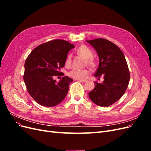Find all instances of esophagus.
<instances>
[{"label": "esophagus", "mask_w": 151, "mask_h": 151, "mask_svg": "<svg viewBox=\"0 0 151 151\" xmlns=\"http://www.w3.org/2000/svg\"><path fill=\"white\" fill-rule=\"evenodd\" d=\"M77 81L80 82V83H85L86 80H81V79H77Z\"/></svg>", "instance_id": "esophagus-1"}]
</instances>
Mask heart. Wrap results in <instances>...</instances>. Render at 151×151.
<instances>
[{
    "mask_svg": "<svg viewBox=\"0 0 151 151\" xmlns=\"http://www.w3.org/2000/svg\"><path fill=\"white\" fill-rule=\"evenodd\" d=\"M77 53L79 55L82 56L85 59H87L86 62L88 64L90 65H94V62L92 58L93 52L89 47L82 45L78 49H77ZM71 63V55H68L65 60V65L69 66ZM89 70L86 69L79 70V69H73L68 72V75L70 77L76 79H84L86 76L89 74Z\"/></svg>",
    "mask_w": 151,
    "mask_h": 151,
    "instance_id": "heart-1",
    "label": "heart"
}]
</instances>
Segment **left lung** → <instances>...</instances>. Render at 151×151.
<instances>
[{"mask_svg": "<svg viewBox=\"0 0 151 151\" xmlns=\"http://www.w3.org/2000/svg\"><path fill=\"white\" fill-rule=\"evenodd\" d=\"M86 42L96 51L99 59L94 77L104 78L102 83L95 82L94 88L89 93V98L99 106H109L120 99L129 85L130 76L125 57L116 45L106 39Z\"/></svg>", "mask_w": 151, "mask_h": 151, "instance_id": "left-lung-1", "label": "left lung"}]
</instances>
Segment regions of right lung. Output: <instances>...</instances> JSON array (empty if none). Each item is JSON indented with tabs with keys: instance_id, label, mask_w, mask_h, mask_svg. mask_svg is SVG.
<instances>
[{
	"instance_id": "add662e5",
	"label": "right lung",
	"mask_w": 151,
	"mask_h": 151,
	"mask_svg": "<svg viewBox=\"0 0 151 151\" xmlns=\"http://www.w3.org/2000/svg\"><path fill=\"white\" fill-rule=\"evenodd\" d=\"M74 47L67 41L55 40L39 45L27 57L23 79L27 90L36 103L52 107L65 98L73 79L64 76L57 82L53 77L62 74L67 54Z\"/></svg>"
}]
</instances>
